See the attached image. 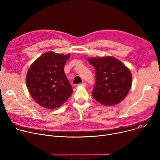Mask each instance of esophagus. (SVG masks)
<instances>
[{
    "label": "esophagus",
    "instance_id": "obj_1",
    "mask_svg": "<svg viewBox=\"0 0 160 160\" xmlns=\"http://www.w3.org/2000/svg\"><path fill=\"white\" fill-rule=\"evenodd\" d=\"M87 85V83L86 82H83L82 83H80L79 86H83V87H86Z\"/></svg>",
    "mask_w": 160,
    "mask_h": 160
}]
</instances>
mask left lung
Returning a JSON list of instances; mask_svg holds the SVG:
<instances>
[{
	"label": "left lung",
	"instance_id": "1",
	"mask_svg": "<svg viewBox=\"0 0 160 160\" xmlns=\"http://www.w3.org/2000/svg\"><path fill=\"white\" fill-rule=\"evenodd\" d=\"M88 62L95 69V84L92 96L105 106L119 104L132 86V74L122 62L113 57L94 58Z\"/></svg>",
	"mask_w": 160,
	"mask_h": 160
}]
</instances>
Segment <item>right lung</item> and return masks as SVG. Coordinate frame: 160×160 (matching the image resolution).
<instances>
[{
  "mask_svg": "<svg viewBox=\"0 0 160 160\" xmlns=\"http://www.w3.org/2000/svg\"><path fill=\"white\" fill-rule=\"evenodd\" d=\"M70 55L48 52L30 66L26 82L30 94L40 106L47 109L60 107L73 89L63 71Z\"/></svg>",
  "mask_w": 160,
  "mask_h": 160,
  "instance_id": "obj_1",
  "label": "right lung"
}]
</instances>
